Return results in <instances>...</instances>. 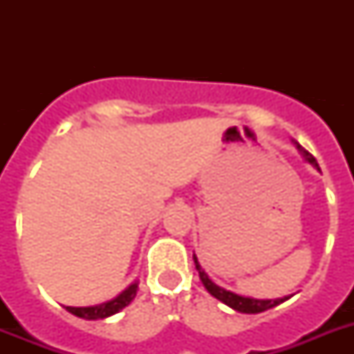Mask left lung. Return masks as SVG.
<instances>
[{"label":"left lung","mask_w":354,"mask_h":354,"mask_svg":"<svg viewBox=\"0 0 354 354\" xmlns=\"http://www.w3.org/2000/svg\"><path fill=\"white\" fill-rule=\"evenodd\" d=\"M294 145H296L297 150L301 152L303 158L319 171V165H318V161H316V158H314L313 154H308L307 150L303 149L299 143H296V141H294ZM193 259H194V264H196V270H198L200 279H202L204 286L207 288V292H209L211 296H215L216 299H221L222 303H226L227 307H232L233 310H239V313H244V314H257V313H264V310H268V308L277 307L279 303L288 299V297H279V299H253V297H244V296H239V294H233V292L230 290H224V288L215 285V283L207 277V274H205L204 270H202V266H200L196 255H193Z\"/></svg>","instance_id":"left-lung-1"}]
</instances>
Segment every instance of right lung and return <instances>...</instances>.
<instances>
[{"mask_svg": "<svg viewBox=\"0 0 354 354\" xmlns=\"http://www.w3.org/2000/svg\"><path fill=\"white\" fill-rule=\"evenodd\" d=\"M138 294V283H132L128 286L127 290H122L118 297H113L110 301L101 303V305H95V307H66L68 313L79 316V318L84 319H102L112 316V314L119 313L121 308H124L127 305H130L133 297Z\"/></svg>", "mask_w": 354, "mask_h": 354, "instance_id": "1", "label": "right lung"}]
</instances>
